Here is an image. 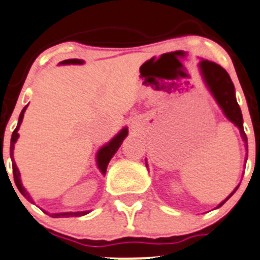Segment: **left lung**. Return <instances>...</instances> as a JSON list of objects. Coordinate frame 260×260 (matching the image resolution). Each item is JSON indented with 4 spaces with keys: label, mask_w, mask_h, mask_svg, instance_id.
Wrapping results in <instances>:
<instances>
[{
    "label": "left lung",
    "mask_w": 260,
    "mask_h": 260,
    "mask_svg": "<svg viewBox=\"0 0 260 260\" xmlns=\"http://www.w3.org/2000/svg\"><path fill=\"white\" fill-rule=\"evenodd\" d=\"M200 70L206 85H207V87L210 89V91L212 92L213 98L216 99L217 104L220 105V108L222 109L223 114L226 115V118H228L230 122H233L234 124L240 129L241 137H243L244 142H245V146L248 147V137H246L243 127V114H241V110L238 102H236L235 87H234V84L233 81H231L229 74L220 66V64H217V63L215 62H211V60L207 59L201 60ZM246 150H248V148H246ZM239 185H240V184H239ZM239 185L236 186V188L234 189L233 193H231L225 201H222L216 208L221 207V206H222L223 203L238 190Z\"/></svg>",
    "instance_id": "obj_1"
}]
</instances>
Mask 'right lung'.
<instances>
[{"instance_id": "1", "label": "right lung", "mask_w": 260, "mask_h": 260, "mask_svg": "<svg viewBox=\"0 0 260 260\" xmlns=\"http://www.w3.org/2000/svg\"><path fill=\"white\" fill-rule=\"evenodd\" d=\"M84 63V60L82 59H66V60H62V62L59 63V64H82ZM27 105L24 108V109L21 110V113H20V117H19V123H17V127L15 128V131L12 132V136H11V143H10V156H11V161H12V171H14V180H15V184H16L17 189L20 190V193L24 196L25 198H26L29 202L34 203V201H32V198L30 197V194L27 193L26 189L22 186L21 184V179H20V171L19 169H17L16 164H15V160H14V147H15V143H16L17 138H19V133H17V131H19V127L20 124H21L22 122V118H24V113L25 110H26ZM128 135V129L127 127L123 128L122 131H120L119 133H118L117 136H115L114 138H113L112 141H110L109 143H107L105 146H103L102 148H100L99 151H98V155H96V164H98V168L100 169V171H102V174H105L107 173V168H108V164H109V161L112 160V157L114 156V153L117 152L118 148L120 147V145H122L123 140H124L125 137H127ZM45 212V211H44ZM90 211H82V212H60V213H48L45 212L47 215L52 216V217L54 218H58V217H80V216H85L86 213H89Z\"/></svg>"}]
</instances>
